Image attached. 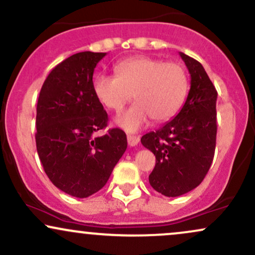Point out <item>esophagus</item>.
Wrapping results in <instances>:
<instances>
[{
	"label": "esophagus",
	"instance_id": "1",
	"mask_svg": "<svg viewBox=\"0 0 255 255\" xmlns=\"http://www.w3.org/2000/svg\"><path fill=\"white\" fill-rule=\"evenodd\" d=\"M127 140H128V145L129 146H136L140 141V136L134 135V134H128Z\"/></svg>",
	"mask_w": 255,
	"mask_h": 255
}]
</instances>
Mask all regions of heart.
I'll use <instances>...</instances> for the list:
<instances>
[{
    "instance_id": "obj_1",
    "label": "heart",
    "mask_w": 255,
    "mask_h": 255,
    "mask_svg": "<svg viewBox=\"0 0 255 255\" xmlns=\"http://www.w3.org/2000/svg\"><path fill=\"white\" fill-rule=\"evenodd\" d=\"M116 77L99 74L93 78L96 97L107 109L120 113L133 96L137 99L118 119L127 131H136L153 118L164 122L182 107L188 91V78L182 64L158 58L135 56L120 61Z\"/></svg>"
}]
</instances>
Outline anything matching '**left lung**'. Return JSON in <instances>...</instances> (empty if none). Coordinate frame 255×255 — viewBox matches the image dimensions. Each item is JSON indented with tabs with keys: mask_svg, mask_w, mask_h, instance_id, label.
I'll return each mask as SVG.
<instances>
[{
	"mask_svg": "<svg viewBox=\"0 0 255 255\" xmlns=\"http://www.w3.org/2000/svg\"><path fill=\"white\" fill-rule=\"evenodd\" d=\"M191 74V89L182 109L171 121L141 137L156 156L148 176L154 191L180 197L203 182L212 164L217 135V91L200 62L180 52Z\"/></svg>",
	"mask_w": 255,
	"mask_h": 255,
	"instance_id": "obj_1",
	"label": "left lung"
}]
</instances>
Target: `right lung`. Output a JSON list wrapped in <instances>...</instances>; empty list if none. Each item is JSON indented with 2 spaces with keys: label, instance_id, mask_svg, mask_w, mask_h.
<instances>
[{
  "label": "right lung",
  "instance_id": "right-lung-1",
  "mask_svg": "<svg viewBox=\"0 0 255 255\" xmlns=\"http://www.w3.org/2000/svg\"><path fill=\"white\" fill-rule=\"evenodd\" d=\"M105 52L83 51L58 63L44 81L37 103L36 145L44 171L58 189L87 198L105 186L127 148L120 128L96 136L108 114L92 78Z\"/></svg>",
  "mask_w": 255,
  "mask_h": 255
}]
</instances>
